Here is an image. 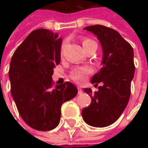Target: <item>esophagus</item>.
<instances>
[{"mask_svg": "<svg viewBox=\"0 0 148 148\" xmlns=\"http://www.w3.org/2000/svg\"><path fill=\"white\" fill-rule=\"evenodd\" d=\"M82 88L81 87H78V94H82Z\"/></svg>", "mask_w": 148, "mask_h": 148, "instance_id": "obj_1", "label": "esophagus"}]
</instances>
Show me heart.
I'll return each instance as SVG.
<instances>
[{"mask_svg": "<svg viewBox=\"0 0 148 148\" xmlns=\"http://www.w3.org/2000/svg\"><path fill=\"white\" fill-rule=\"evenodd\" d=\"M94 41L90 39V38H84L82 40V46L83 48L86 47V45H88L90 43H93ZM64 49V43L62 45V48H61V53H62V51ZM90 72V69L86 66V67H81V68H76L74 70H72L70 73V77L73 81L77 82L78 83H83L86 79V75L89 74Z\"/></svg>", "mask_w": 148, "mask_h": 148, "instance_id": "b5f03b06", "label": "heart"}]
</instances>
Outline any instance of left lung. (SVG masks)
Masks as SVG:
<instances>
[{
    "label": "left lung",
    "mask_w": 148,
    "mask_h": 148,
    "mask_svg": "<svg viewBox=\"0 0 148 148\" xmlns=\"http://www.w3.org/2000/svg\"><path fill=\"white\" fill-rule=\"evenodd\" d=\"M84 29L96 35L103 49L102 67L91 78V83L98 86L92 92L84 91L90 96L91 103L83 109L82 114L87 124L107 127L116 121L128 105L131 94V82L135 71L134 49L116 30L100 25L87 26Z\"/></svg>",
    "instance_id": "left-lung-1"
}]
</instances>
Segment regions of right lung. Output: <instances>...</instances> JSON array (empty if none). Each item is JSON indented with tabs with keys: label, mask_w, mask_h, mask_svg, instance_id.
Wrapping results in <instances>:
<instances>
[{
	"label": "right lung",
	"mask_w": 148,
	"mask_h": 148,
	"mask_svg": "<svg viewBox=\"0 0 148 148\" xmlns=\"http://www.w3.org/2000/svg\"><path fill=\"white\" fill-rule=\"evenodd\" d=\"M61 44L58 34L45 29L34 30L16 49L10 64V91L19 114L29 127L39 131L56 128L62 105L77 94L69 82L53 86Z\"/></svg>",
	"instance_id": "obj_1"
}]
</instances>
